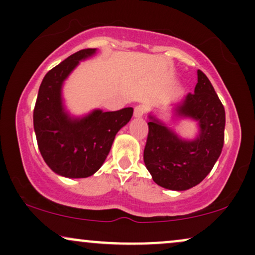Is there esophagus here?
Wrapping results in <instances>:
<instances>
[{
    "label": "esophagus",
    "instance_id": "esophagus-1",
    "mask_svg": "<svg viewBox=\"0 0 255 255\" xmlns=\"http://www.w3.org/2000/svg\"><path fill=\"white\" fill-rule=\"evenodd\" d=\"M145 110L146 108L144 105H136V107L134 108V116H135V118H141L145 114Z\"/></svg>",
    "mask_w": 255,
    "mask_h": 255
}]
</instances>
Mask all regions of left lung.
Returning <instances> with one entry per match:
<instances>
[{
	"mask_svg": "<svg viewBox=\"0 0 255 255\" xmlns=\"http://www.w3.org/2000/svg\"><path fill=\"white\" fill-rule=\"evenodd\" d=\"M177 119L198 122L195 139L181 137L172 128L150 115L144 162L158 186L187 191L212 170L224 144L225 111L206 75L198 71L194 93H187L174 108Z\"/></svg>",
	"mask_w": 255,
	"mask_h": 255,
	"instance_id": "obj_1",
	"label": "left lung"
}]
</instances>
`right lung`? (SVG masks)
<instances>
[{"label":"right lung","instance_id":"add662e5","mask_svg":"<svg viewBox=\"0 0 255 255\" xmlns=\"http://www.w3.org/2000/svg\"><path fill=\"white\" fill-rule=\"evenodd\" d=\"M96 52V49H84L71 55L46 73L38 91L33 111L38 147L49 168L64 177H89L98 171L118 131L133 116V108H125L118 111L95 109L75 118L64 108L63 83L80 61Z\"/></svg>","mask_w":255,"mask_h":255}]
</instances>
